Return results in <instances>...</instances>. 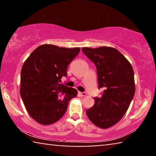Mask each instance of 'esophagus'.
Wrapping results in <instances>:
<instances>
[{
    "label": "esophagus",
    "instance_id": "obj_1",
    "mask_svg": "<svg viewBox=\"0 0 156 156\" xmlns=\"http://www.w3.org/2000/svg\"><path fill=\"white\" fill-rule=\"evenodd\" d=\"M79 94H80V96H82V97H85V96H86V95H87L86 92H79Z\"/></svg>",
    "mask_w": 156,
    "mask_h": 156
}]
</instances>
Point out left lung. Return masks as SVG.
Segmentation results:
<instances>
[{"label":"left lung","mask_w":156,"mask_h":156,"mask_svg":"<svg viewBox=\"0 0 156 156\" xmlns=\"http://www.w3.org/2000/svg\"><path fill=\"white\" fill-rule=\"evenodd\" d=\"M82 51L97 67L101 97L86 114L93 124L102 129L115 125L128 109L135 93L133 69L126 58L113 48H83Z\"/></svg>","instance_id":"left-lung-1"}]
</instances>
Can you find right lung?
Instances as JSON below:
<instances>
[{
    "label": "right lung",
    "mask_w": 156,
    "mask_h": 156,
    "mask_svg": "<svg viewBox=\"0 0 156 156\" xmlns=\"http://www.w3.org/2000/svg\"><path fill=\"white\" fill-rule=\"evenodd\" d=\"M80 49L42 45L23 64L20 94L29 114L42 125H50L64 115L78 91L61 84L67 67Z\"/></svg>",
    "instance_id": "obj_1"
}]
</instances>
